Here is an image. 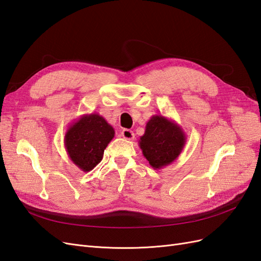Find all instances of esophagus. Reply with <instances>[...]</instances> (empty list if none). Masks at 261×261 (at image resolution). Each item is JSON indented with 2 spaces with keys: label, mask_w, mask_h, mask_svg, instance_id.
Returning a JSON list of instances; mask_svg holds the SVG:
<instances>
[{
  "label": "esophagus",
  "mask_w": 261,
  "mask_h": 261,
  "mask_svg": "<svg viewBox=\"0 0 261 261\" xmlns=\"http://www.w3.org/2000/svg\"><path fill=\"white\" fill-rule=\"evenodd\" d=\"M121 134H122V137L127 140H132L134 139V137H135V134H134V132L130 129H123Z\"/></svg>",
  "instance_id": "esophagus-1"
}]
</instances>
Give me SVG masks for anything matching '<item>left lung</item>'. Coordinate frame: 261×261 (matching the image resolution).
I'll use <instances>...</instances> for the list:
<instances>
[{
	"label": "left lung",
	"mask_w": 261,
	"mask_h": 261,
	"mask_svg": "<svg viewBox=\"0 0 261 261\" xmlns=\"http://www.w3.org/2000/svg\"><path fill=\"white\" fill-rule=\"evenodd\" d=\"M138 144L149 164L160 170L177 159L186 144V135L174 121L163 115H153L147 122Z\"/></svg>",
	"instance_id": "8db88e82"
}]
</instances>
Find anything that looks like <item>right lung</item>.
Segmentation results:
<instances>
[{
	"label": "right lung",
	"instance_id": "1",
	"mask_svg": "<svg viewBox=\"0 0 261 261\" xmlns=\"http://www.w3.org/2000/svg\"><path fill=\"white\" fill-rule=\"evenodd\" d=\"M114 134V128L98 113L81 116L69 125L64 137L69 159L82 171H91L102 160Z\"/></svg>",
	"mask_w": 261,
	"mask_h": 261
}]
</instances>
